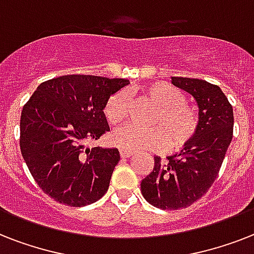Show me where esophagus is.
Here are the masks:
<instances>
[{
    "instance_id": "obj_1",
    "label": "esophagus",
    "mask_w": 254,
    "mask_h": 254,
    "mask_svg": "<svg viewBox=\"0 0 254 254\" xmlns=\"http://www.w3.org/2000/svg\"><path fill=\"white\" fill-rule=\"evenodd\" d=\"M131 154H133L131 151L123 150V149L120 150V155H121V158H129V157H131Z\"/></svg>"
}]
</instances>
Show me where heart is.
I'll use <instances>...</instances> for the list:
<instances>
[{"label": "heart", "mask_w": 254, "mask_h": 254, "mask_svg": "<svg viewBox=\"0 0 254 254\" xmlns=\"http://www.w3.org/2000/svg\"><path fill=\"white\" fill-rule=\"evenodd\" d=\"M143 97L157 105L150 119L153 127L139 129L125 125L112 133V143L127 151L163 150L169 141L170 149L179 150L192 141L199 127L196 111L186 104L185 93L169 83H153L143 88ZM131 109L130 96L120 89L109 96L104 105L105 119L112 124L123 123Z\"/></svg>", "instance_id": "b5f03b06"}]
</instances>
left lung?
Masks as SVG:
<instances>
[{"label":"left lung","mask_w":254,"mask_h":254,"mask_svg":"<svg viewBox=\"0 0 254 254\" xmlns=\"http://www.w3.org/2000/svg\"><path fill=\"white\" fill-rule=\"evenodd\" d=\"M174 85L193 96L199 107V127L181 153L162 162L141 182V192L162 209L187 208L216 181L233 137V109L219 85L193 77H171Z\"/></svg>","instance_id":"8db88e82"}]
</instances>
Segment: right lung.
Listing matches in <instances>:
<instances>
[{
	"mask_svg": "<svg viewBox=\"0 0 254 254\" xmlns=\"http://www.w3.org/2000/svg\"><path fill=\"white\" fill-rule=\"evenodd\" d=\"M127 79L64 75L42 83L21 115L22 157L43 192L71 207L99 200L108 191L117 149L88 147L109 130L104 105Z\"/></svg>",
	"mask_w": 254,
	"mask_h": 254,
	"instance_id": "right-lung-1",
	"label": "right lung"
}]
</instances>
